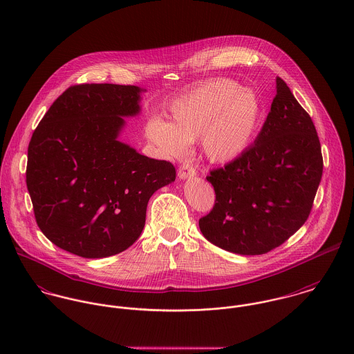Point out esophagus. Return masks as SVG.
Wrapping results in <instances>:
<instances>
[{"label": "esophagus", "mask_w": 354, "mask_h": 354, "mask_svg": "<svg viewBox=\"0 0 354 354\" xmlns=\"http://www.w3.org/2000/svg\"><path fill=\"white\" fill-rule=\"evenodd\" d=\"M196 176V170L194 169V166L188 162L183 163L180 167H178V177L180 180H187V178H191Z\"/></svg>", "instance_id": "1"}]
</instances>
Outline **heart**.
Instances as JSON below:
<instances>
[{"label": "heart", "mask_w": 354, "mask_h": 354, "mask_svg": "<svg viewBox=\"0 0 354 354\" xmlns=\"http://www.w3.org/2000/svg\"><path fill=\"white\" fill-rule=\"evenodd\" d=\"M263 115V103L252 90L233 79H215L174 100L171 121L151 118L146 135L166 158L184 156L189 142L201 139L208 159L226 163L252 146Z\"/></svg>", "instance_id": "1"}]
</instances>
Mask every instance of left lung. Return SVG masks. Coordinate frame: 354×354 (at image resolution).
I'll list each match as a JSON object with an SVG mask.
<instances>
[{"mask_svg": "<svg viewBox=\"0 0 354 354\" xmlns=\"http://www.w3.org/2000/svg\"><path fill=\"white\" fill-rule=\"evenodd\" d=\"M322 173L315 125L277 77V95L252 146L207 176L215 205L199 221L203 236L229 252H270L308 219Z\"/></svg>", "mask_w": 354, "mask_h": 354, "instance_id": "1", "label": "left lung"}]
</instances>
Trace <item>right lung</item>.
I'll return each mask as SVG.
<instances>
[{
    "instance_id": "1",
    "label": "right lung",
    "mask_w": 354,
    "mask_h": 354,
    "mask_svg": "<svg viewBox=\"0 0 354 354\" xmlns=\"http://www.w3.org/2000/svg\"><path fill=\"white\" fill-rule=\"evenodd\" d=\"M136 86L79 84L51 104L28 145L26 181L37 223L58 248L86 259L128 250L149 201L176 180L170 162L118 140L140 113Z\"/></svg>"
}]
</instances>
